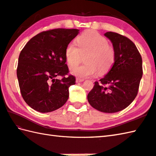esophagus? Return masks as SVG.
<instances>
[{"label":"esophagus","instance_id":"obj_1","mask_svg":"<svg viewBox=\"0 0 156 156\" xmlns=\"http://www.w3.org/2000/svg\"><path fill=\"white\" fill-rule=\"evenodd\" d=\"M76 82H82L84 81V79H82L80 78H76Z\"/></svg>","mask_w":156,"mask_h":156}]
</instances>
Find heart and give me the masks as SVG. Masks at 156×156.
<instances>
[{
    "label": "heart",
    "instance_id": "b5f03b06",
    "mask_svg": "<svg viewBox=\"0 0 156 156\" xmlns=\"http://www.w3.org/2000/svg\"><path fill=\"white\" fill-rule=\"evenodd\" d=\"M78 46L73 43L66 47L65 55L69 65L73 66L80 62L82 55L86 64L71 68L72 74L80 78L95 75L99 70L104 74L111 68L115 57L114 48L108 44L107 39L94 31H87L77 39Z\"/></svg>",
    "mask_w": 156,
    "mask_h": 156
}]
</instances>
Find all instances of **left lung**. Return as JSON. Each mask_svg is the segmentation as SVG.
<instances>
[{"mask_svg":"<svg viewBox=\"0 0 156 156\" xmlns=\"http://www.w3.org/2000/svg\"><path fill=\"white\" fill-rule=\"evenodd\" d=\"M105 35L110 39L115 57L110 70L88 94V101L97 110L113 113L127 108L136 97L143 75L142 58L134 43L114 32Z\"/></svg>","mask_w":156,"mask_h":156,"instance_id":"obj_1","label":"left lung"}]
</instances>
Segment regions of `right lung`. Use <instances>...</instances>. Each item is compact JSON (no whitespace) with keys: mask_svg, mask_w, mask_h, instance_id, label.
I'll return each instance as SVG.
<instances>
[{"mask_svg":"<svg viewBox=\"0 0 156 156\" xmlns=\"http://www.w3.org/2000/svg\"><path fill=\"white\" fill-rule=\"evenodd\" d=\"M79 34L76 29L43 31L29 40L20 53L16 75L26 103L40 112L62 107L69 97V87L76 83L68 75L65 51ZM62 76V79L57 77Z\"/></svg>","mask_w":156,"mask_h":156,"instance_id":"1","label":"right lung"}]
</instances>
